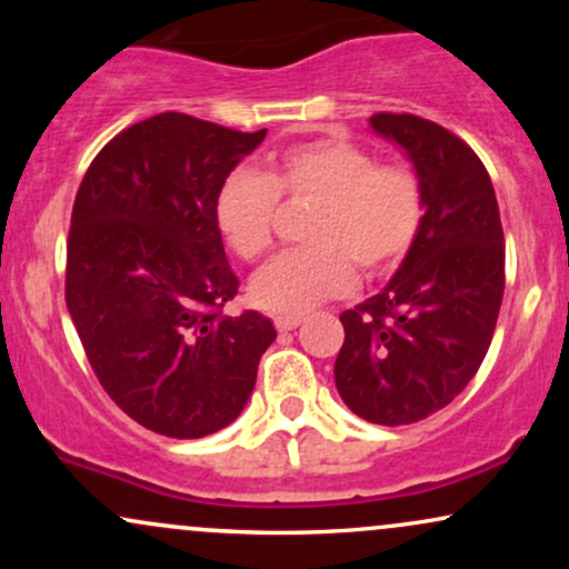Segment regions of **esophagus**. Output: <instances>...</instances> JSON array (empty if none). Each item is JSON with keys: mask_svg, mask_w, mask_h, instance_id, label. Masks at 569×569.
<instances>
[{"mask_svg": "<svg viewBox=\"0 0 569 569\" xmlns=\"http://www.w3.org/2000/svg\"><path fill=\"white\" fill-rule=\"evenodd\" d=\"M302 321H305L302 312H291V316H276V329L278 331H291V329H297V326Z\"/></svg>", "mask_w": 569, "mask_h": 569, "instance_id": "obj_1", "label": "esophagus"}]
</instances>
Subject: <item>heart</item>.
<instances>
[{"label":"heart","mask_w":569,"mask_h":569,"mask_svg":"<svg viewBox=\"0 0 569 569\" xmlns=\"http://www.w3.org/2000/svg\"><path fill=\"white\" fill-rule=\"evenodd\" d=\"M312 200L307 248L280 253L251 280V299L280 316L307 312L348 293L356 267L380 276L401 262L426 224V187L407 162H380L348 139H312L286 147L264 173L238 168L213 198V221L243 262H257L276 243L278 206Z\"/></svg>","instance_id":"b5f03b06"}]
</instances>
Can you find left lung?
I'll list each match as a JSON object with an SVG mask.
<instances>
[{
	"instance_id": "8db88e82",
	"label": "left lung",
	"mask_w": 569,
	"mask_h": 569,
	"mask_svg": "<svg viewBox=\"0 0 569 569\" xmlns=\"http://www.w3.org/2000/svg\"><path fill=\"white\" fill-rule=\"evenodd\" d=\"M426 187L420 238L377 297L345 310L339 396L377 426H411L473 380L506 289V240L485 162L452 130L417 114H371Z\"/></svg>"
}]
</instances>
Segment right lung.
Here are the masks:
<instances>
[{"label":"right lung","instance_id":"1","mask_svg":"<svg viewBox=\"0 0 569 569\" xmlns=\"http://www.w3.org/2000/svg\"><path fill=\"white\" fill-rule=\"evenodd\" d=\"M162 112L90 162L67 240V307L109 398L168 439L230 426L276 339L264 316H224L240 280L213 221L221 181L264 141Z\"/></svg>","mask_w":569,"mask_h":569}]
</instances>
